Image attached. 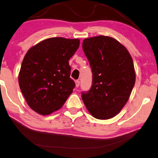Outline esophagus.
Listing matches in <instances>:
<instances>
[{
	"mask_svg": "<svg viewBox=\"0 0 158 158\" xmlns=\"http://www.w3.org/2000/svg\"><path fill=\"white\" fill-rule=\"evenodd\" d=\"M75 84H76V87H79V84H80V82H79V80H77L75 81Z\"/></svg>",
	"mask_w": 158,
	"mask_h": 158,
	"instance_id": "esophagus-1",
	"label": "esophagus"
}]
</instances>
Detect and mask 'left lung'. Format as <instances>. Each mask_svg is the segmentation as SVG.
<instances>
[{
	"label": "left lung",
	"instance_id": "obj_1",
	"mask_svg": "<svg viewBox=\"0 0 158 158\" xmlns=\"http://www.w3.org/2000/svg\"><path fill=\"white\" fill-rule=\"evenodd\" d=\"M82 48L93 72V85L82 93L83 102L95 118H112L126 104L134 87L132 57L125 46L106 35L85 39Z\"/></svg>",
	"mask_w": 158,
	"mask_h": 158
}]
</instances>
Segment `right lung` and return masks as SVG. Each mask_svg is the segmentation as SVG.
<instances>
[{
	"label": "right lung",
	"instance_id": "obj_1",
	"mask_svg": "<svg viewBox=\"0 0 158 158\" xmlns=\"http://www.w3.org/2000/svg\"><path fill=\"white\" fill-rule=\"evenodd\" d=\"M79 39L49 38L30 48L18 81L27 105L46 116L63 106L75 87L69 60L79 47Z\"/></svg>",
	"mask_w": 158,
	"mask_h": 158
}]
</instances>
